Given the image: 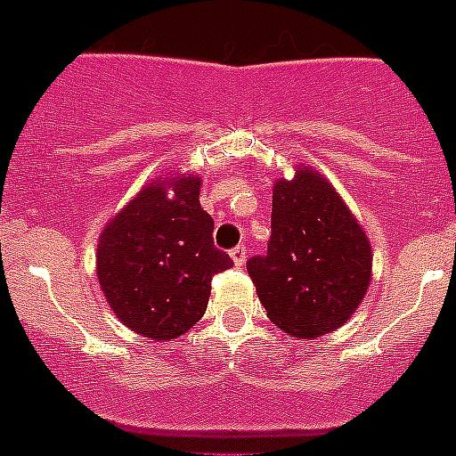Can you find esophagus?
<instances>
[{
    "label": "esophagus",
    "mask_w": 456,
    "mask_h": 456,
    "mask_svg": "<svg viewBox=\"0 0 456 456\" xmlns=\"http://www.w3.org/2000/svg\"><path fill=\"white\" fill-rule=\"evenodd\" d=\"M231 257H232V262H235V266H244V262H246V246L244 244L235 246V248L231 250Z\"/></svg>",
    "instance_id": "34e87169"
}]
</instances>
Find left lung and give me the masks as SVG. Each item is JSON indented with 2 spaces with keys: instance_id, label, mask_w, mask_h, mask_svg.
Listing matches in <instances>:
<instances>
[{
  "instance_id": "left-lung-1",
  "label": "left lung",
  "mask_w": 456,
  "mask_h": 456,
  "mask_svg": "<svg viewBox=\"0 0 456 456\" xmlns=\"http://www.w3.org/2000/svg\"><path fill=\"white\" fill-rule=\"evenodd\" d=\"M248 275L271 323L298 339L334 332L354 314L373 275L366 231L332 183L312 167L273 183L266 256Z\"/></svg>"
}]
</instances>
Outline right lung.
I'll list each match as a JSON object with an SVG mask.
<instances>
[{
    "mask_svg": "<svg viewBox=\"0 0 456 456\" xmlns=\"http://www.w3.org/2000/svg\"><path fill=\"white\" fill-rule=\"evenodd\" d=\"M200 176L169 174L146 183L106 225L97 278L110 310L153 341L185 334L206 314L212 275L232 260L215 248V221L199 203Z\"/></svg>",
    "mask_w": 456,
    "mask_h": 456,
    "instance_id": "right-lung-1",
    "label": "right lung"
}]
</instances>
